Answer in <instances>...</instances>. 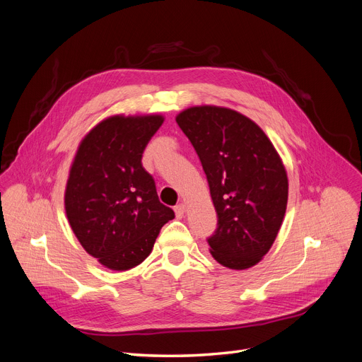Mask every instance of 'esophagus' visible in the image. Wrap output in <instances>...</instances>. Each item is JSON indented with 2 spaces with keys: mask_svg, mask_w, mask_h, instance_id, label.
I'll use <instances>...</instances> for the list:
<instances>
[{
  "mask_svg": "<svg viewBox=\"0 0 362 362\" xmlns=\"http://www.w3.org/2000/svg\"><path fill=\"white\" fill-rule=\"evenodd\" d=\"M175 214H176V218H183V215H185V205L183 204H179V205H176L175 206Z\"/></svg>",
  "mask_w": 362,
  "mask_h": 362,
  "instance_id": "esophagus-1",
  "label": "esophagus"
}]
</instances>
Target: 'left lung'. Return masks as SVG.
<instances>
[{
    "mask_svg": "<svg viewBox=\"0 0 362 362\" xmlns=\"http://www.w3.org/2000/svg\"><path fill=\"white\" fill-rule=\"evenodd\" d=\"M176 122L198 154L216 211L208 238L223 267L245 270L272 248L288 194L286 169L269 137L245 115L221 107H192Z\"/></svg>",
    "mask_w": 362,
    "mask_h": 362,
    "instance_id": "8db88e82",
    "label": "left lung"
}]
</instances>
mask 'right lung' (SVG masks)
<instances>
[{
    "label": "right lung",
    "mask_w": 362,
    "mask_h": 362,
    "mask_svg": "<svg viewBox=\"0 0 362 362\" xmlns=\"http://www.w3.org/2000/svg\"><path fill=\"white\" fill-rule=\"evenodd\" d=\"M161 115H114L92 128L72 163L64 209L81 245L103 266L124 272L151 252L161 226L175 218L160 204L143 153Z\"/></svg>",
    "instance_id": "1"
}]
</instances>
